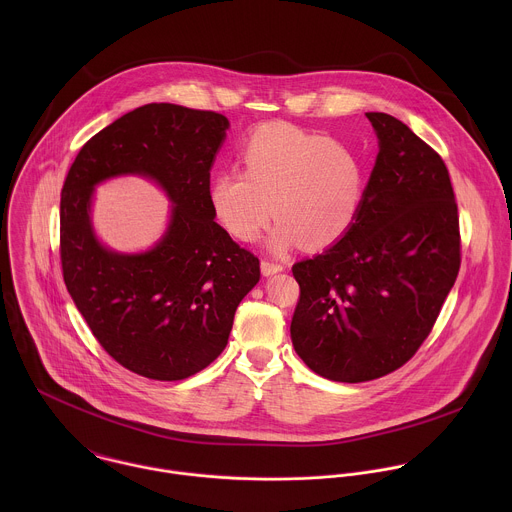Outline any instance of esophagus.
I'll return each mask as SVG.
<instances>
[{"mask_svg": "<svg viewBox=\"0 0 512 512\" xmlns=\"http://www.w3.org/2000/svg\"><path fill=\"white\" fill-rule=\"evenodd\" d=\"M262 274L264 276H272V274H276V272H282L284 270V266L282 264H278V262H270V260H262Z\"/></svg>", "mask_w": 512, "mask_h": 512, "instance_id": "esophagus-1", "label": "esophagus"}]
</instances>
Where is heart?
I'll return each instance as SVG.
<instances>
[{
    "label": "heart",
    "mask_w": 512,
    "mask_h": 512,
    "mask_svg": "<svg viewBox=\"0 0 512 512\" xmlns=\"http://www.w3.org/2000/svg\"><path fill=\"white\" fill-rule=\"evenodd\" d=\"M242 171H220L211 205L224 230L252 242L274 217L270 246L311 250L339 242L355 224L366 193V165L347 142L290 124L258 128L242 147Z\"/></svg>",
    "instance_id": "heart-1"
}]
</instances>
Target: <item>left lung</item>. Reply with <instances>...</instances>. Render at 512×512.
<instances>
[{
	"label": "left lung",
	"mask_w": 512,
	"mask_h": 512,
	"mask_svg": "<svg viewBox=\"0 0 512 512\" xmlns=\"http://www.w3.org/2000/svg\"><path fill=\"white\" fill-rule=\"evenodd\" d=\"M378 155L361 213L323 254L293 264L292 341L335 382L406 365L434 329L461 266L457 203L438 151L390 114L366 112Z\"/></svg>",
	"instance_id": "left-lung-1"
}]
</instances>
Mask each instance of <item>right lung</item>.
Wrapping results in <instances>:
<instances>
[{
  "label": "right lung",
  "instance_id": "1",
  "mask_svg": "<svg viewBox=\"0 0 512 512\" xmlns=\"http://www.w3.org/2000/svg\"><path fill=\"white\" fill-rule=\"evenodd\" d=\"M228 120L211 110L146 104L80 147L61 191V266L67 290L102 349L151 380H183L228 343L260 260L215 222L211 165ZM140 172L176 203L162 242L146 255L102 249L87 219L96 182Z\"/></svg>",
  "mask_w": 512,
  "mask_h": 512
}]
</instances>
